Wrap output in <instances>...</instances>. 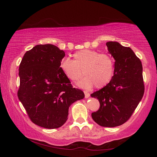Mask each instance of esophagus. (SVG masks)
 Masks as SVG:
<instances>
[{
  "instance_id": "obj_1",
  "label": "esophagus",
  "mask_w": 157,
  "mask_h": 157,
  "mask_svg": "<svg viewBox=\"0 0 157 157\" xmlns=\"http://www.w3.org/2000/svg\"><path fill=\"white\" fill-rule=\"evenodd\" d=\"M84 94H85V98H88L90 97V94L87 92H84Z\"/></svg>"
}]
</instances>
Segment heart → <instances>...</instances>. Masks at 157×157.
<instances>
[{
  "label": "heart",
  "instance_id": "b5f03b06",
  "mask_svg": "<svg viewBox=\"0 0 157 157\" xmlns=\"http://www.w3.org/2000/svg\"><path fill=\"white\" fill-rule=\"evenodd\" d=\"M73 60L63 59L59 67L69 80L76 82L82 75L86 76L78 82V86L84 88H90L93 86L101 88L111 80L114 73V61L106 53H99L92 50L83 49L73 55Z\"/></svg>",
  "mask_w": 157,
  "mask_h": 157
}]
</instances>
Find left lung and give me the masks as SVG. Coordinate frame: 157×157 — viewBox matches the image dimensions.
Wrapping results in <instances>:
<instances>
[{
    "label": "left lung",
    "instance_id": "8db88e82",
    "mask_svg": "<svg viewBox=\"0 0 157 157\" xmlns=\"http://www.w3.org/2000/svg\"><path fill=\"white\" fill-rule=\"evenodd\" d=\"M106 45L115 59L114 73L107 85L91 94L101 105L92 117L99 125L114 128L129 119L143 97L144 86L142 63L134 51L117 42Z\"/></svg>",
    "mask_w": 157,
    "mask_h": 157
}]
</instances>
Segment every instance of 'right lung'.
<instances>
[{
	"instance_id": "add662e5",
	"label": "right lung",
	"mask_w": 157,
	"mask_h": 157,
	"mask_svg": "<svg viewBox=\"0 0 157 157\" xmlns=\"http://www.w3.org/2000/svg\"><path fill=\"white\" fill-rule=\"evenodd\" d=\"M65 56L55 45L39 44L26 52L20 63L19 100L32 121L42 128L61 127L68 119L69 106L85 96L60 69Z\"/></svg>"
}]
</instances>
